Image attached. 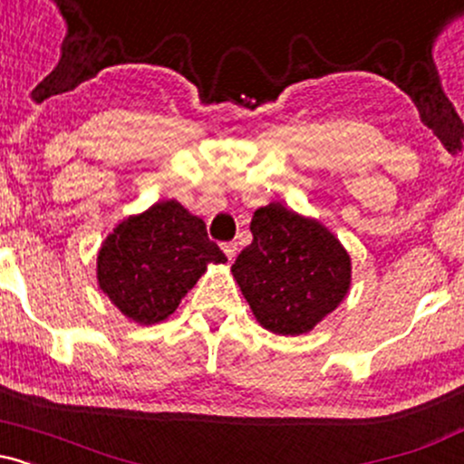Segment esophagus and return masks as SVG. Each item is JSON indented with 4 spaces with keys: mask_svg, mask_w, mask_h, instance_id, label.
I'll list each match as a JSON object with an SVG mask.
<instances>
[{
    "mask_svg": "<svg viewBox=\"0 0 464 464\" xmlns=\"http://www.w3.org/2000/svg\"><path fill=\"white\" fill-rule=\"evenodd\" d=\"M222 250H225V255L228 257V262H233V259H236V255H237V244H236V242L222 244Z\"/></svg>",
    "mask_w": 464,
    "mask_h": 464,
    "instance_id": "1",
    "label": "esophagus"
}]
</instances>
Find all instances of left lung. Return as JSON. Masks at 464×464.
Returning a JSON list of instances; mask_svg holds the SVG:
<instances>
[{
  "label": "left lung",
  "mask_w": 464,
  "mask_h": 464,
  "mask_svg": "<svg viewBox=\"0 0 464 464\" xmlns=\"http://www.w3.org/2000/svg\"><path fill=\"white\" fill-rule=\"evenodd\" d=\"M250 233L231 273L264 329L307 334L347 299L351 257L316 218L270 202L253 214Z\"/></svg>",
  "instance_id": "8db88e82"
}]
</instances>
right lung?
<instances>
[{"label":"right lung","instance_id":"right-lung-1","mask_svg":"<svg viewBox=\"0 0 464 464\" xmlns=\"http://www.w3.org/2000/svg\"><path fill=\"white\" fill-rule=\"evenodd\" d=\"M205 222L179 200H159L129 216L106 236L98 250L100 290L132 323H161L207 273L225 264Z\"/></svg>","mask_w":464,"mask_h":464}]
</instances>
